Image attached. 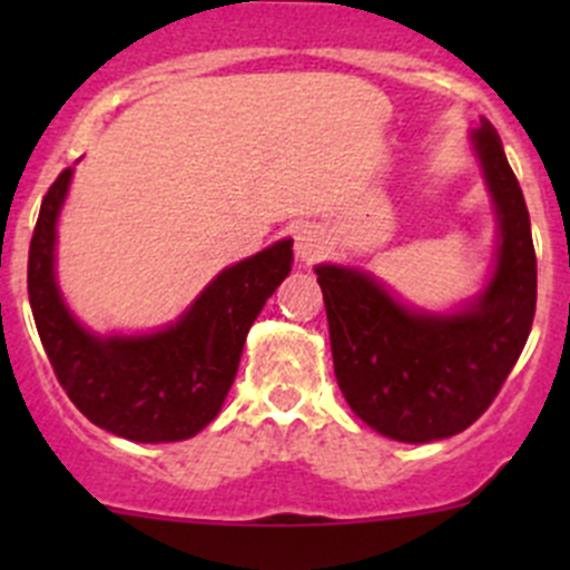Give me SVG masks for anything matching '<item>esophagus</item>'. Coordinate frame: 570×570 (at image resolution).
Instances as JSON below:
<instances>
[{
	"instance_id": "obj_1",
	"label": "esophagus",
	"mask_w": 570,
	"mask_h": 570,
	"mask_svg": "<svg viewBox=\"0 0 570 570\" xmlns=\"http://www.w3.org/2000/svg\"><path fill=\"white\" fill-rule=\"evenodd\" d=\"M327 250V237L325 232H320L317 226H306L295 234V256L301 264H314L325 256Z\"/></svg>"
}]
</instances>
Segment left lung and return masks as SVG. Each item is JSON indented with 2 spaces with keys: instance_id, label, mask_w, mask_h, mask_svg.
I'll return each mask as SVG.
<instances>
[{
  "instance_id": "8db88e82",
  "label": "left lung",
  "mask_w": 570,
  "mask_h": 570,
  "mask_svg": "<svg viewBox=\"0 0 570 570\" xmlns=\"http://www.w3.org/2000/svg\"><path fill=\"white\" fill-rule=\"evenodd\" d=\"M497 215L485 286L452 312L400 301L358 267L317 264L338 389L361 422L402 444H430L474 424L519 361L538 297L530 212L497 129L469 135Z\"/></svg>"
}]
</instances>
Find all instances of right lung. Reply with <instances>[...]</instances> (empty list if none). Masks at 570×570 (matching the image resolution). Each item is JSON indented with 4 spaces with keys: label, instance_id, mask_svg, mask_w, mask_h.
Segmentation results:
<instances>
[{
    "label": "right lung",
    "instance_id": "add662e5",
    "mask_svg": "<svg viewBox=\"0 0 570 570\" xmlns=\"http://www.w3.org/2000/svg\"><path fill=\"white\" fill-rule=\"evenodd\" d=\"M73 168L40 204L27 289L40 342L73 405L107 433L137 444L193 439L220 413L245 338L267 297L292 269V239L220 269L170 325L151 333L90 331L57 284V220Z\"/></svg>",
    "mask_w": 570,
    "mask_h": 570
}]
</instances>
